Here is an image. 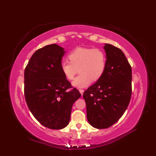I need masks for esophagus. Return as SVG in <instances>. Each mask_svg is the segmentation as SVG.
Instances as JSON below:
<instances>
[{
    "instance_id": "1",
    "label": "esophagus",
    "mask_w": 156,
    "mask_h": 156,
    "mask_svg": "<svg viewBox=\"0 0 156 156\" xmlns=\"http://www.w3.org/2000/svg\"><path fill=\"white\" fill-rule=\"evenodd\" d=\"M79 91H80V93L81 94L82 96H83V93H84V90H83V89H79Z\"/></svg>"
}]
</instances>
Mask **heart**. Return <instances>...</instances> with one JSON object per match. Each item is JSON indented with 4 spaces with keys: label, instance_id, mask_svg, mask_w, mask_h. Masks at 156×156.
I'll use <instances>...</instances> for the list:
<instances>
[{
    "label": "heart",
    "instance_id": "b5f03b06",
    "mask_svg": "<svg viewBox=\"0 0 156 156\" xmlns=\"http://www.w3.org/2000/svg\"><path fill=\"white\" fill-rule=\"evenodd\" d=\"M68 57L70 62L63 60L60 68L69 80H73L79 70L80 74L72 83L76 88L86 87L92 80H99L106 69V54L98 49L78 47L71 52Z\"/></svg>",
    "mask_w": 156,
    "mask_h": 156
}]
</instances>
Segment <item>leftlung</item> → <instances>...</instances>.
<instances>
[{"mask_svg": "<svg viewBox=\"0 0 156 156\" xmlns=\"http://www.w3.org/2000/svg\"><path fill=\"white\" fill-rule=\"evenodd\" d=\"M106 69L103 76L83 94L87 118L94 128L109 127L122 117L131 97V65L118 47L105 44Z\"/></svg>", "mask_w": 156, "mask_h": 156, "instance_id": "1", "label": "left lung"}]
</instances>
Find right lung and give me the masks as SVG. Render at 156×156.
I'll return each mask as SVG.
<instances>
[{
	"label": "right lung",
	"mask_w": 156,
	"mask_h": 156,
	"mask_svg": "<svg viewBox=\"0 0 156 156\" xmlns=\"http://www.w3.org/2000/svg\"><path fill=\"white\" fill-rule=\"evenodd\" d=\"M56 44L36 51L25 69V97L34 118L51 129L68 125L74 102L81 96L63 74L60 64L65 51Z\"/></svg>",
	"instance_id": "add662e5"
}]
</instances>
